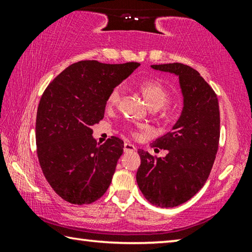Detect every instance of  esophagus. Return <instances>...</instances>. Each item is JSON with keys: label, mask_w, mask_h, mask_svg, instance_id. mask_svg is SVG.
Segmentation results:
<instances>
[{"label": "esophagus", "mask_w": 252, "mask_h": 252, "mask_svg": "<svg viewBox=\"0 0 252 252\" xmlns=\"http://www.w3.org/2000/svg\"><path fill=\"white\" fill-rule=\"evenodd\" d=\"M123 150H125V152H133L135 151V147L133 146V144L131 143H125V148H123Z\"/></svg>", "instance_id": "obj_1"}]
</instances>
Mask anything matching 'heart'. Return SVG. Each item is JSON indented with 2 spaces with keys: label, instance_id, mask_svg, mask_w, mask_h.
<instances>
[{
  "label": "heart",
  "instance_id": "b5f03b06",
  "mask_svg": "<svg viewBox=\"0 0 252 252\" xmlns=\"http://www.w3.org/2000/svg\"><path fill=\"white\" fill-rule=\"evenodd\" d=\"M140 90H141L142 94L146 99L147 103L150 109H160L162 106L165 105L169 102V92L163 85L160 82L155 80H146L140 84ZM121 95V88L116 87L112 89L106 99V105L113 106L116 105L119 100H120Z\"/></svg>",
  "mask_w": 252,
  "mask_h": 252
}]
</instances>
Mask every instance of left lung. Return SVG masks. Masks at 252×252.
Listing matches in <instances>:
<instances>
[{
	"instance_id": "8db88e82",
	"label": "left lung",
	"mask_w": 252,
	"mask_h": 252,
	"mask_svg": "<svg viewBox=\"0 0 252 252\" xmlns=\"http://www.w3.org/2000/svg\"><path fill=\"white\" fill-rule=\"evenodd\" d=\"M179 75L183 94L181 117L172 130L151 144L168 150L164 158L139 149L136 182L149 202L172 208L190 200L211 172L220 139V111L216 92L197 70L181 63L151 65Z\"/></svg>"
}]
</instances>
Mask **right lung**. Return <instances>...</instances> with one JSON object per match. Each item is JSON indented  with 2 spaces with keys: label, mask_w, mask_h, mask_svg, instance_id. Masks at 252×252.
Here are the masks:
<instances>
[{
  "label": "right lung",
  "mask_w": 252,
  "mask_h": 252,
  "mask_svg": "<svg viewBox=\"0 0 252 252\" xmlns=\"http://www.w3.org/2000/svg\"><path fill=\"white\" fill-rule=\"evenodd\" d=\"M139 65L79 61L62 71L42 94L36 153L46 181L65 201L89 204L108 190L125 146L117 136L99 146L91 126L103 119L112 89Z\"/></svg>",
  "instance_id": "1"
}]
</instances>
